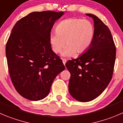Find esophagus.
Listing matches in <instances>:
<instances>
[{
	"mask_svg": "<svg viewBox=\"0 0 123 123\" xmlns=\"http://www.w3.org/2000/svg\"><path fill=\"white\" fill-rule=\"evenodd\" d=\"M62 62H63V64H64V65H65V63H66V62H67L66 59H64V58H62Z\"/></svg>",
	"mask_w": 123,
	"mask_h": 123,
	"instance_id": "1",
	"label": "esophagus"
}]
</instances>
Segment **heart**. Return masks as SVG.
I'll list each match as a JSON object with an SVG mask.
<instances>
[{
	"instance_id": "obj_1",
	"label": "heart",
	"mask_w": 123,
	"mask_h": 123,
	"mask_svg": "<svg viewBox=\"0 0 123 123\" xmlns=\"http://www.w3.org/2000/svg\"><path fill=\"white\" fill-rule=\"evenodd\" d=\"M56 34H51L49 42L52 50L61 53L65 45L62 55L70 56L85 53L91 45L94 36V29L90 21L80 18H67L61 21L56 27Z\"/></svg>"
}]
</instances>
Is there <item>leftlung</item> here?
Listing matches in <instances>:
<instances>
[{"label":"left lung","instance_id":"1","mask_svg":"<svg viewBox=\"0 0 123 123\" xmlns=\"http://www.w3.org/2000/svg\"><path fill=\"white\" fill-rule=\"evenodd\" d=\"M93 18L94 36L89 49L65 66L71 74L68 91L73 97L82 102L97 98L111 80L116 57V47L110 30L97 16Z\"/></svg>","mask_w":123,"mask_h":123}]
</instances>
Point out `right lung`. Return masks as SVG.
<instances>
[{
    "label": "right lung",
    "instance_id": "right-lung-1",
    "mask_svg": "<svg viewBox=\"0 0 123 123\" xmlns=\"http://www.w3.org/2000/svg\"><path fill=\"white\" fill-rule=\"evenodd\" d=\"M62 12H34L13 27L6 44L9 74L17 91L24 98L40 100L65 66L53 52L49 42L51 29Z\"/></svg>",
    "mask_w": 123,
    "mask_h": 123
}]
</instances>
